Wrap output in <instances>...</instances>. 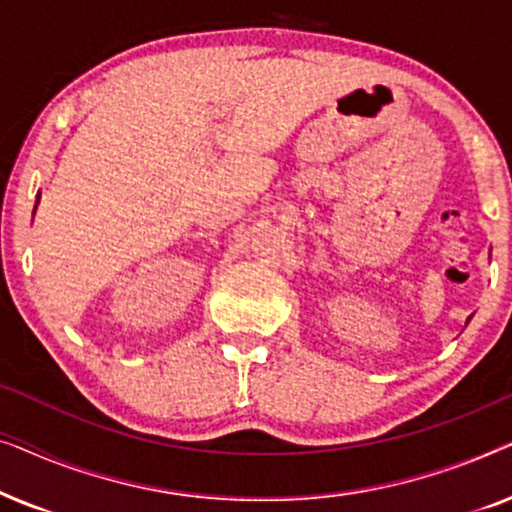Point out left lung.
Instances as JSON below:
<instances>
[{"label": "left lung", "mask_w": 512, "mask_h": 512, "mask_svg": "<svg viewBox=\"0 0 512 512\" xmlns=\"http://www.w3.org/2000/svg\"><path fill=\"white\" fill-rule=\"evenodd\" d=\"M468 319H471V317H468ZM468 319H466V324H468Z\"/></svg>", "instance_id": "8db88e82"}]
</instances>
